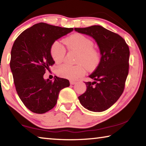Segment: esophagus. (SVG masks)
Wrapping results in <instances>:
<instances>
[{
	"instance_id": "esophagus-1",
	"label": "esophagus",
	"mask_w": 146,
	"mask_h": 146,
	"mask_svg": "<svg viewBox=\"0 0 146 146\" xmlns=\"http://www.w3.org/2000/svg\"><path fill=\"white\" fill-rule=\"evenodd\" d=\"M76 82H74V81H70V84L71 85H74V84H75Z\"/></svg>"
}]
</instances>
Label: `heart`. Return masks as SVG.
<instances>
[{"label": "heart", "mask_w": 146, "mask_h": 146, "mask_svg": "<svg viewBox=\"0 0 146 146\" xmlns=\"http://www.w3.org/2000/svg\"><path fill=\"white\" fill-rule=\"evenodd\" d=\"M64 43L70 50L78 51L79 55L77 62L82 63L86 67L91 68L97 65L99 61V53L93 48V42L82 34L75 33L66 38ZM66 49L60 41L56 40L50 48L51 57L56 62H60L65 57ZM56 74L62 77L75 80L85 73V69L81 64L70 65L62 64L56 68Z\"/></svg>", "instance_id": "b5f03b06"}]
</instances>
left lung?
<instances>
[{
	"mask_svg": "<svg viewBox=\"0 0 146 146\" xmlns=\"http://www.w3.org/2000/svg\"><path fill=\"white\" fill-rule=\"evenodd\" d=\"M75 30L92 36L101 54L99 64L89 76L93 82H84L87 90L78 99L88 110L104 111L117 102L124 90L129 68V46L119 35L100 26Z\"/></svg>",
	"mask_w": 146,
	"mask_h": 146,
	"instance_id": "1",
	"label": "left lung"
}]
</instances>
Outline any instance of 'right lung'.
<instances>
[{
	"label": "right lung",
	"mask_w": 146,
	"mask_h": 146,
	"mask_svg": "<svg viewBox=\"0 0 146 146\" xmlns=\"http://www.w3.org/2000/svg\"><path fill=\"white\" fill-rule=\"evenodd\" d=\"M73 30L40 23L16 38L11 51L10 68L19 98L31 111L42 114L53 109L60 91L70 86L67 79L55 76L45 80L44 73L55 61L50 48L56 40Z\"/></svg>",
	"instance_id": "add662e5"
}]
</instances>
